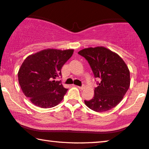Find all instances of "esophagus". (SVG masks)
<instances>
[{
  "label": "esophagus",
  "instance_id": "34e87169",
  "mask_svg": "<svg viewBox=\"0 0 149 149\" xmlns=\"http://www.w3.org/2000/svg\"><path fill=\"white\" fill-rule=\"evenodd\" d=\"M77 88H79V89H81V90H82V89H84V86H77Z\"/></svg>",
  "mask_w": 149,
  "mask_h": 149
}]
</instances>
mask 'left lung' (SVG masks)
Segmentation results:
<instances>
[{
	"label": "left lung",
	"instance_id": "obj_1",
	"mask_svg": "<svg viewBox=\"0 0 149 149\" xmlns=\"http://www.w3.org/2000/svg\"><path fill=\"white\" fill-rule=\"evenodd\" d=\"M78 53L88 61L95 78L100 79L94 91V97L84 100V103L98 113L115 107L130 86V71L125 61L116 52L104 47L86 48Z\"/></svg>",
	"mask_w": 149,
	"mask_h": 149
}]
</instances>
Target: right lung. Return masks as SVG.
<instances>
[{
    "instance_id": "1",
    "label": "right lung",
    "mask_w": 149,
    "mask_h": 149,
    "mask_svg": "<svg viewBox=\"0 0 149 149\" xmlns=\"http://www.w3.org/2000/svg\"><path fill=\"white\" fill-rule=\"evenodd\" d=\"M74 50L48 49L25 58L18 72L19 82L24 95L35 106L48 109L63 100L68 89L56 79Z\"/></svg>"
}]
</instances>
